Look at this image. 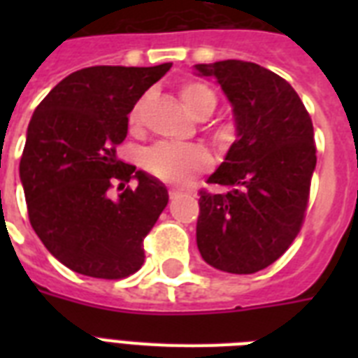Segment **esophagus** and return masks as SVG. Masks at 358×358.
I'll return each instance as SVG.
<instances>
[{
    "mask_svg": "<svg viewBox=\"0 0 358 358\" xmlns=\"http://www.w3.org/2000/svg\"><path fill=\"white\" fill-rule=\"evenodd\" d=\"M169 195H171V199H176V196L182 195V191H178V189H171V193H169Z\"/></svg>",
    "mask_w": 358,
    "mask_h": 358,
    "instance_id": "34e87169",
    "label": "esophagus"
}]
</instances>
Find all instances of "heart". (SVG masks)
Wrapping results in <instances>:
<instances>
[{"label":"heart","mask_w":358,"mask_h":358,"mask_svg":"<svg viewBox=\"0 0 358 358\" xmlns=\"http://www.w3.org/2000/svg\"><path fill=\"white\" fill-rule=\"evenodd\" d=\"M180 98L184 108L195 119H206L217 106L215 92L204 83L191 81L180 89ZM141 100L129 113V124L137 126L141 119ZM146 171L154 174L162 182L174 185H184L195 178L199 173H204L212 165V157L202 146L196 145H173V143H157L145 152L143 157Z\"/></svg>","instance_id":"1"}]
</instances>
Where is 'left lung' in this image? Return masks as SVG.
Returning a JSON list of instances; mask_svg holds the SVG:
<instances>
[{
	"label": "left lung",
	"instance_id": "obj_1",
	"mask_svg": "<svg viewBox=\"0 0 358 358\" xmlns=\"http://www.w3.org/2000/svg\"><path fill=\"white\" fill-rule=\"evenodd\" d=\"M232 106L236 141L201 191L196 247L206 264L250 275L286 252L305 219L316 145L310 115L288 81L256 63L195 64Z\"/></svg>",
	"mask_w": 358,
	"mask_h": 358
}]
</instances>
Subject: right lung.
Returning <instances> with one entry per match:
<instances>
[{
  "label": "right lung",
  "mask_w": 358,
  "mask_h": 358,
  "mask_svg": "<svg viewBox=\"0 0 358 358\" xmlns=\"http://www.w3.org/2000/svg\"><path fill=\"white\" fill-rule=\"evenodd\" d=\"M157 66H89L59 81L31 117L20 162L36 236L63 266L94 278H124L145 262L143 239L169 202L165 184L120 162L128 115L167 74ZM129 179L135 190L124 188ZM120 182L117 199L108 196Z\"/></svg>",
  "instance_id": "add662e5"
}]
</instances>
